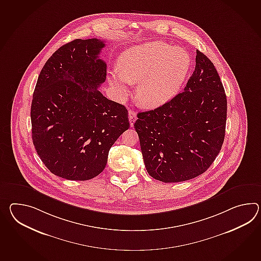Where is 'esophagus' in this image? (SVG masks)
Returning <instances> with one entry per match:
<instances>
[{"mask_svg":"<svg viewBox=\"0 0 261 261\" xmlns=\"http://www.w3.org/2000/svg\"><path fill=\"white\" fill-rule=\"evenodd\" d=\"M128 116H129V122H130V126L133 127L134 122L137 120V112L133 110H129L128 112Z\"/></svg>","mask_w":261,"mask_h":261,"instance_id":"obj_1","label":"esophagus"}]
</instances>
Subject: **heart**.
Wrapping results in <instances>:
<instances>
[{"label":"heart","mask_w":261,"mask_h":261,"mask_svg":"<svg viewBox=\"0 0 261 261\" xmlns=\"http://www.w3.org/2000/svg\"><path fill=\"white\" fill-rule=\"evenodd\" d=\"M190 66V55L184 48L151 41L125 49L118 59V69L110 71L109 81L121 98L128 96L131 83L139 82V104L155 109L179 92Z\"/></svg>","instance_id":"heart-1"}]
</instances>
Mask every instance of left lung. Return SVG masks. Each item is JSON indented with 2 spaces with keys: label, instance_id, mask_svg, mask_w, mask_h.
Instances as JSON below:
<instances>
[{
  "label": "left lung",
  "instance_id": "obj_1",
  "mask_svg": "<svg viewBox=\"0 0 261 261\" xmlns=\"http://www.w3.org/2000/svg\"><path fill=\"white\" fill-rule=\"evenodd\" d=\"M226 96L211 60L197 50L184 92L139 112L134 127L148 173L164 182L191 180L214 163L225 139Z\"/></svg>",
  "mask_w": 261,
  "mask_h": 261
}]
</instances>
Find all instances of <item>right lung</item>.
<instances>
[{
  "instance_id": "right-lung-1",
  "label": "right lung",
  "mask_w": 261,
  "mask_h": 261,
  "mask_svg": "<svg viewBox=\"0 0 261 261\" xmlns=\"http://www.w3.org/2000/svg\"><path fill=\"white\" fill-rule=\"evenodd\" d=\"M105 42L75 39L46 62L31 107L32 138L51 173L87 180L104 170L111 146L129 128L124 106L105 97Z\"/></svg>"
}]
</instances>
